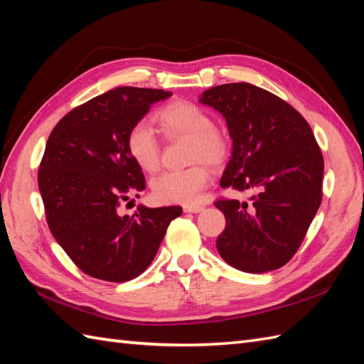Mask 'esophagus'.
Wrapping results in <instances>:
<instances>
[{"label": "esophagus", "instance_id": "34e87169", "mask_svg": "<svg viewBox=\"0 0 364 364\" xmlns=\"http://www.w3.org/2000/svg\"><path fill=\"white\" fill-rule=\"evenodd\" d=\"M203 209H205V208H203V206H198V205L184 206V213H192V214H197V213H201Z\"/></svg>", "mask_w": 364, "mask_h": 364}]
</instances>
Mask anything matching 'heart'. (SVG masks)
Instances as JSON below:
<instances>
[{
    "label": "heart",
    "instance_id": "b5f03b06",
    "mask_svg": "<svg viewBox=\"0 0 364 364\" xmlns=\"http://www.w3.org/2000/svg\"><path fill=\"white\" fill-rule=\"evenodd\" d=\"M156 121L166 136H189V159L196 163L186 168L166 171L151 181V192L159 203L197 205L210 181V172L203 163L220 164L230 155V136L213 122L208 109L191 100H175L161 108ZM127 151L144 172H156L161 164V146L155 130L146 121L134 122L125 138Z\"/></svg>",
    "mask_w": 364,
    "mask_h": 364
}]
</instances>
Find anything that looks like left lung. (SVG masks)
<instances>
[{
    "instance_id": "1",
    "label": "left lung",
    "mask_w": 364,
    "mask_h": 364,
    "mask_svg": "<svg viewBox=\"0 0 364 364\" xmlns=\"http://www.w3.org/2000/svg\"><path fill=\"white\" fill-rule=\"evenodd\" d=\"M232 138L222 188L255 189L251 203L217 198L226 218L217 250L226 264L267 273L296 255L323 200L324 158L309 122L284 99L247 82L203 92Z\"/></svg>"
}]
</instances>
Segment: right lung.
Returning a JSON list of instances; mask_svg holds the SVG:
<instances>
[{
	"instance_id": "1",
	"label": "right lung",
	"mask_w": 364,
	"mask_h": 364,
	"mask_svg": "<svg viewBox=\"0 0 364 364\" xmlns=\"http://www.w3.org/2000/svg\"><path fill=\"white\" fill-rule=\"evenodd\" d=\"M171 91L117 87L73 108L50 132L38 189L54 239L83 273L108 282L138 277L155 259L180 206L117 210L146 189L127 151L130 127Z\"/></svg>"
}]
</instances>
